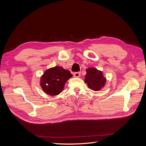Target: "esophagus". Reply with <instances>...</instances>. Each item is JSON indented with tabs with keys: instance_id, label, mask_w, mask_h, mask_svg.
I'll return each instance as SVG.
<instances>
[{
	"instance_id": "34e87169",
	"label": "esophagus",
	"mask_w": 146,
	"mask_h": 146,
	"mask_svg": "<svg viewBox=\"0 0 146 146\" xmlns=\"http://www.w3.org/2000/svg\"><path fill=\"white\" fill-rule=\"evenodd\" d=\"M74 76L75 77H80V72H76L74 74Z\"/></svg>"
}]
</instances>
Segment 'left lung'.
<instances>
[{"label":"left lung","mask_w":146,"mask_h":146,"mask_svg":"<svg viewBox=\"0 0 146 146\" xmlns=\"http://www.w3.org/2000/svg\"><path fill=\"white\" fill-rule=\"evenodd\" d=\"M85 82L91 90L99 91L104 86L106 82V78L103 73L94 68H90L86 69Z\"/></svg>","instance_id":"1"}]
</instances>
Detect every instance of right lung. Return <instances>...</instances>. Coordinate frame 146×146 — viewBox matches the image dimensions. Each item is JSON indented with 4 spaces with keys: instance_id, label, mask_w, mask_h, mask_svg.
I'll return each mask as SVG.
<instances>
[{
    "instance_id": "add662e5",
    "label": "right lung",
    "mask_w": 146,
    "mask_h": 146,
    "mask_svg": "<svg viewBox=\"0 0 146 146\" xmlns=\"http://www.w3.org/2000/svg\"><path fill=\"white\" fill-rule=\"evenodd\" d=\"M72 77L68 70L55 66L46 70L40 80L41 86L46 94L56 96L63 90L66 82Z\"/></svg>"
}]
</instances>
